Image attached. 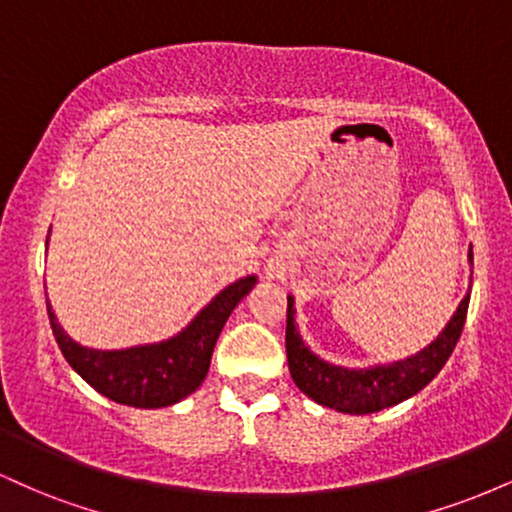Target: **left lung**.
Instances as JSON below:
<instances>
[{"label": "left lung", "instance_id": "1", "mask_svg": "<svg viewBox=\"0 0 512 512\" xmlns=\"http://www.w3.org/2000/svg\"><path fill=\"white\" fill-rule=\"evenodd\" d=\"M469 264H472V245H469ZM469 293H472V279H469V289L452 313L448 325L424 349L399 358V361L375 363V366L363 368L337 366V363L325 361L315 351H310L296 325V298L289 293L286 296L289 298L286 358H289L293 383L317 404L342 411V414H373V411L395 407V404L424 390L440 373V368L448 363L462 334L464 320H467Z\"/></svg>", "mask_w": 512, "mask_h": 512}]
</instances>
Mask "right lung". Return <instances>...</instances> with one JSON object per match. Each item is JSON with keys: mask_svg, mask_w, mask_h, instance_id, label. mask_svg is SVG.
Listing matches in <instances>:
<instances>
[{"mask_svg": "<svg viewBox=\"0 0 512 512\" xmlns=\"http://www.w3.org/2000/svg\"><path fill=\"white\" fill-rule=\"evenodd\" d=\"M248 274L216 293L173 337L125 349H93L64 332L48 301L50 327L64 358L103 397L137 409H161L190 397L207 378L216 339L233 308L255 289Z\"/></svg>", "mask_w": 512, "mask_h": 512, "instance_id": "1", "label": "right lung"}]
</instances>
